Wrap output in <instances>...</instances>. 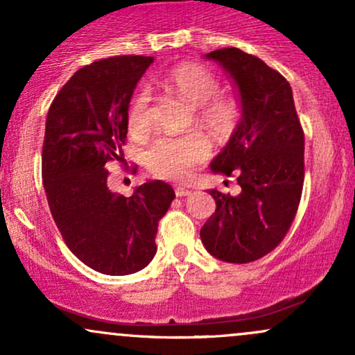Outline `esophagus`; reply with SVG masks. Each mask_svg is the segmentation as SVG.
Here are the masks:
<instances>
[{
	"instance_id": "obj_1",
	"label": "esophagus",
	"mask_w": 355,
	"mask_h": 355,
	"mask_svg": "<svg viewBox=\"0 0 355 355\" xmlns=\"http://www.w3.org/2000/svg\"><path fill=\"white\" fill-rule=\"evenodd\" d=\"M190 193L191 190L185 189V187H177V189H175V195H177V197H189Z\"/></svg>"
}]
</instances>
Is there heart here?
Wrapping results in <instances>:
<instances>
[{
	"label": "heart",
	"mask_w": 355,
	"mask_h": 355,
	"mask_svg": "<svg viewBox=\"0 0 355 355\" xmlns=\"http://www.w3.org/2000/svg\"><path fill=\"white\" fill-rule=\"evenodd\" d=\"M160 83L172 89L195 107V120L215 137H229L237 128L242 110L232 96L218 95V80L209 68L193 61L173 64L160 76ZM150 95L138 92L130 101L128 130L132 135L148 133ZM209 157V145L197 133L183 137H164L152 145L146 153L150 172L170 180H185L193 168Z\"/></svg>",
	"instance_id": "heart-1"
}]
</instances>
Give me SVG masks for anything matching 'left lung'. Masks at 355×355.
Wrapping results in <instances>:
<instances>
[{
	"instance_id": "left-lung-1",
	"label": "left lung",
	"mask_w": 355,
	"mask_h": 355,
	"mask_svg": "<svg viewBox=\"0 0 355 355\" xmlns=\"http://www.w3.org/2000/svg\"><path fill=\"white\" fill-rule=\"evenodd\" d=\"M239 88L242 116L211 160L215 173L237 175L240 193L210 190L217 209L200 230L211 255L229 263L262 259L282 242L304 187V130L288 81L239 48L207 55Z\"/></svg>"
}]
</instances>
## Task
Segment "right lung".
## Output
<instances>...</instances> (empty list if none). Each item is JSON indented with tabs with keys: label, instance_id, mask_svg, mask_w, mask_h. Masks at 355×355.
<instances>
[{
	"label": "right lung",
	"instance_id": "1",
	"mask_svg": "<svg viewBox=\"0 0 355 355\" xmlns=\"http://www.w3.org/2000/svg\"><path fill=\"white\" fill-rule=\"evenodd\" d=\"M153 56H113L80 68L53 100L42 173L53 220L85 266L107 275L135 274L157 254L158 222L175 191L162 180L132 197L108 189L110 162H125L128 107Z\"/></svg>",
	"mask_w": 355,
	"mask_h": 355
}]
</instances>
